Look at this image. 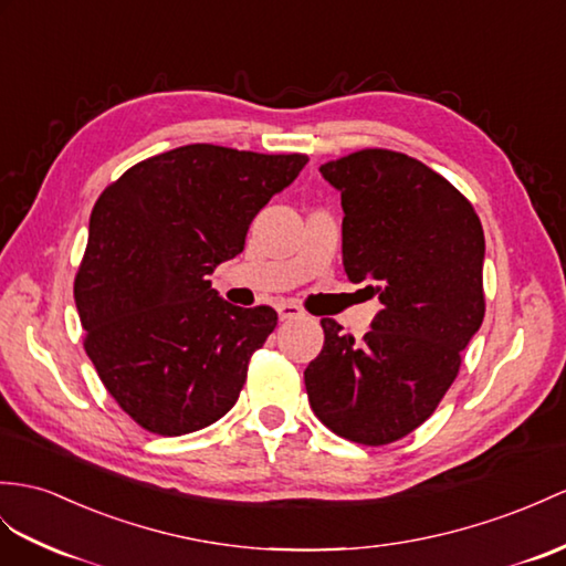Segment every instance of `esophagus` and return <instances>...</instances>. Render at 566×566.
<instances>
[{
    "mask_svg": "<svg viewBox=\"0 0 566 566\" xmlns=\"http://www.w3.org/2000/svg\"><path fill=\"white\" fill-rule=\"evenodd\" d=\"M275 310H279L281 322H291V319H297V316H302V310L297 305H293V302H281V305Z\"/></svg>",
    "mask_w": 566,
    "mask_h": 566,
    "instance_id": "34e87169",
    "label": "esophagus"
}]
</instances>
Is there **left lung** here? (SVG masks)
Returning <instances> with one entry per match:
<instances>
[{
  "label": "left lung",
  "instance_id": "1",
  "mask_svg": "<svg viewBox=\"0 0 566 566\" xmlns=\"http://www.w3.org/2000/svg\"><path fill=\"white\" fill-rule=\"evenodd\" d=\"M319 172L346 213L343 266L381 310L360 343L322 319L310 406L350 442L389 444L430 418L459 375L485 316V235L461 191L416 158L367 148Z\"/></svg>",
  "mask_w": 566,
  "mask_h": 566
}]
</instances>
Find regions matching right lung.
Masks as SVG:
<instances>
[{
	"label": "right lung",
	"instance_id": "obj_1",
	"mask_svg": "<svg viewBox=\"0 0 566 566\" xmlns=\"http://www.w3.org/2000/svg\"><path fill=\"white\" fill-rule=\"evenodd\" d=\"M307 160L189 144L134 165L95 201L74 300L93 367L144 430L197 432L235 406L279 314L230 305L209 275Z\"/></svg>",
	"mask_w": 566,
	"mask_h": 566
}]
</instances>
